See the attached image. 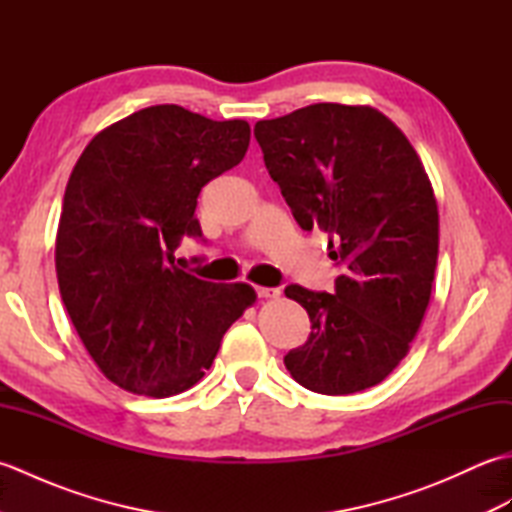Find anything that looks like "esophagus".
<instances>
[{
    "mask_svg": "<svg viewBox=\"0 0 512 512\" xmlns=\"http://www.w3.org/2000/svg\"><path fill=\"white\" fill-rule=\"evenodd\" d=\"M255 292H257V295L262 297V299H277V297L281 295L279 288H266V286H257Z\"/></svg>",
    "mask_w": 512,
    "mask_h": 512,
    "instance_id": "1",
    "label": "esophagus"
}]
</instances>
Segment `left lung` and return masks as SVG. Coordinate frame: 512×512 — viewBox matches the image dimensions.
<instances>
[{"mask_svg": "<svg viewBox=\"0 0 512 512\" xmlns=\"http://www.w3.org/2000/svg\"><path fill=\"white\" fill-rule=\"evenodd\" d=\"M255 138L297 224L330 235L341 270L334 295L286 288L312 323L286 369L325 396L374 387L407 356L431 299L440 220L427 171L369 105L314 103L259 121Z\"/></svg>", "mask_w": 512, "mask_h": 512, "instance_id": "left-lung-1", "label": "left lung"}]
</instances>
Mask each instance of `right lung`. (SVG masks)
Wrapping results in <instances>:
<instances>
[{"instance_id": "add662e5", "label": "right lung", "mask_w": 512, "mask_h": 512, "mask_svg": "<svg viewBox=\"0 0 512 512\" xmlns=\"http://www.w3.org/2000/svg\"><path fill=\"white\" fill-rule=\"evenodd\" d=\"M246 121L154 105L96 134L70 173L54 246L59 292L76 334L125 391L169 398L211 367L224 332L255 303L248 284L178 268L182 235L206 182L246 156Z\"/></svg>"}]
</instances>
